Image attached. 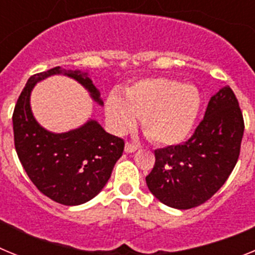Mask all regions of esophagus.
Segmentation results:
<instances>
[{
  "instance_id": "1",
  "label": "esophagus",
  "mask_w": 255,
  "mask_h": 255,
  "mask_svg": "<svg viewBox=\"0 0 255 255\" xmlns=\"http://www.w3.org/2000/svg\"><path fill=\"white\" fill-rule=\"evenodd\" d=\"M135 150H138V145H135V144H132V143H129V141L125 144V152L126 153H134Z\"/></svg>"
}]
</instances>
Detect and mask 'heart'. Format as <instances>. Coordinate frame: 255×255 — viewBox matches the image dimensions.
<instances>
[{"instance_id":"heart-1","label":"heart","mask_w":255,"mask_h":255,"mask_svg":"<svg viewBox=\"0 0 255 255\" xmlns=\"http://www.w3.org/2000/svg\"><path fill=\"white\" fill-rule=\"evenodd\" d=\"M199 110L197 88L168 78L141 79L124 92V98L111 93L106 101V117L115 132L131 129L136 117H141L145 135L162 145L184 140Z\"/></svg>"}]
</instances>
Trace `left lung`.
<instances>
[{
	"label": "left lung",
	"instance_id": "left-lung-1",
	"mask_svg": "<svg viewBox=\"0 0 255 255\" xmlns=\"http://www.w3.org/2000/svg\"><path fill=\"white\" fill-rule=\"evenodd\" d=\"M243 134L244 119L235 94L230 87L221 88L189 140L154 150V167L145 177L148 189L172 208L203 204L233 172Z\"/></svg>",
	"mask_w": 255,
	"mask_h": 255
}]
</instances>
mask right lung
<instances>
[{"instance_id": "right-lung-1", "label": "right lung", "mask_w": 255, "mask_h": 255, "mask_svg": "<svg viewBox=\"0 0 255 255\" xmlns=\"http://www.w3.org/2000/svg\"><path fill=\"white\" fill-rule=\"evenodd\" d=\"M58 74L80 83L97 103L103 105L88 73L57 66L35 74L28 79L15 105L13 141L22 167L40 193L64 206H79L93 199L107 184L125 143L92 119L61 134L37 123L30 108L31 91L40 80Z\"/></svg>"}]
</instances>
